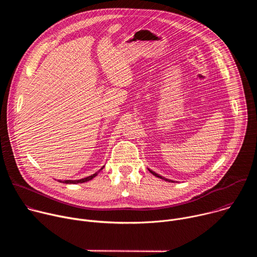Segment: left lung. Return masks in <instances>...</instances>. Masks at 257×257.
<instances>
[{
	"mask_svg": "<svg viewBox=\"0 0 257 257\" xmlns=\"http://www.w3.org/2000/svg\"><path fill=\"white\" fill-rule=\"evenodd\" d=\"M149 171H150V172H151V173H152V174H153V175H155V176H156V177H158V178H160V179H163V180H165V181H169V182H173V183H174V182H175V181H172V180H170V179H167V178H165V177H162V176H161V175H159V174H157V173H156V172H154V171H152V170H151V169H149Z\"/></svg>",
	"mask_w": 257,
	"mask_h": 257,
	"instance_id": "left-lung-1",
	"label": "left lung"
}]
</instances>
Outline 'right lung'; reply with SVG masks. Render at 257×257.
I'll use <instances>...</instances> for the list:
<instances>
[{
    "mask_svg": "<svg viewBox=\"0 0 257 257\" xmlns=\"http://www.w3.org/2000/svg\"><path fill=\"white\" fill-rule=\"evenodd\" d=\"M103 169V167L100 169V170H102ZM99 170V171H100ZM98 171V172H99ZM98 172H96V173H94L93 175H91V176H88V177H85V178H82V179H80V180H64V181H61V180H58L59 182H61V183H65V184H77V183H84V182H87V181H89V180H91V179H93L97 174H98Z\"/></svg>",
    "mask_w": 257,
    "mask_h": 257,
    "instance_id": "1",
    "label": "right lung"
}]
</instances>
